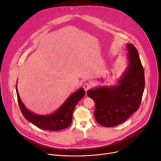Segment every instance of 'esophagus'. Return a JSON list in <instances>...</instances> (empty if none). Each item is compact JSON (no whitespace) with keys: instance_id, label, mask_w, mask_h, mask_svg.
Returning <instances> with one entry per match:
<instances>
[{"instance_id":"1","label":"esophagus","mask_w":161,"mask_h":161,"mask_svg":"<svg viewBox=\"0 0 161 161\" xmlns=\"http://www.w3.org/2000/svg\"><path fill=\"white\" fill-rule=\"evenodd\" d=\"M83 88L86 92H87L91 88V85L89 83H85L83 86Z\"/></svg>"}]
</instances>
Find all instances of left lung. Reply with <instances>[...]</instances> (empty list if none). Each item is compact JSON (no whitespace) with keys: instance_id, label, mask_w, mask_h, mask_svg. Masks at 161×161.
Masks as SVG:
<instances>
[{"instance_id":"8db88e82","label":"left lung","mask_w":161,"mask_h":161,"mask_svg":"<svg viewBox=\"0 0 161 161\" xmlns=\"http://www.w3.org/2000/svg\"><path fill=\"white\" fill-rule=\"evenodd\" d=\"M129 63L119 85L88 91L95 104L94 116L105 127H114L127 120L139 108L145 86L144 73L137 49L127 44Z\"/></svg>"}]
</instances>
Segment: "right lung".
<instances>
[{"label": "right lung", "mask_w": 161, "mask_h": 161, "mask_svg": "<svg viewBox=\"0 0 161 161\" xmlns=\"http://www.w3.org/2000/svg\"><path fill=\"white\" fill-rule=\"evenodd\" d=\"M16 92L19 105L24 118L41 129L50 131L63 130L71 125L73 110L78 102L85 95L84 89L80 88L71 94L55 112L47 115H39L30 112L24 105L17 86Z\"/></svg>", "instance_id": "right-lung-1"}]
</instances>
